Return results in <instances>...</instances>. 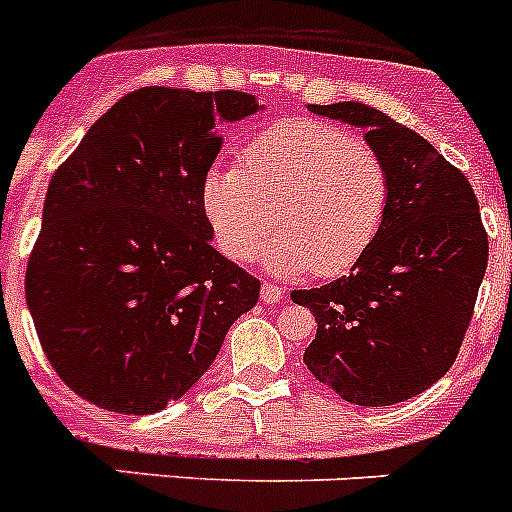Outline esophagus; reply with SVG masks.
Returning <instances> with one entry per match:
<instances>
[{"instance_id":"esophagus-1","label":"esophagus","mask_w":512,"mask_h":512,"mask_svg":"<svg viewBox=\"0 0 512 512\" xmlns=\"http://www.w3.org/2000/svg\"><path fill=\"white\" fill-rule=\"evenodd\" d=\"M284 297V292L279 287H274V284H264L261 287V300H264V305H274V302H279Z\"/></svg>"}]
</instances>
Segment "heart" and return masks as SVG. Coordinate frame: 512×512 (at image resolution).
Wrapping results in <instances>:
<instances>
[{"label": "heart", "mask_w": 512, "mask_h": 512, "mask_svg": "<svg viewBox=\"0 0 512 512\" xmlns=\"http://www.w3.org/2000/svg\"><path fill=\"white\" fill-rule=\"evenodd\" d=\"M390 200L382 158L348 130L284 120L253 138L243 166H217L202 179V210L215 241L235 261L266 251L274 274L338 277L369 251Z\"/></svg>", "instance_id": "heart-1"}]
</instances>
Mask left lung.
I'll return each instance as SVG.
<instances>
[{
	"label": "left lung",
	"instance_id": "1",
	"mask_svg": "<svg viewBox=\"0 0 512 512\" xmlns=\"http://www.w3.org/2000/svg\"><path fill=\"white\" fill-rule=\"evenodd\" d=\"M307 110L364 130L390 174V200L348 277L292 292L318 323L302 361L346 402H405L449 372L472 320L487 269L479 202L467 176L384 112L361 102Z\"/></svg>",
	"mask_w": 512,
	"mask_h": 512
}]
</instances>
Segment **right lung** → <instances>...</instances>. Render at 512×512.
I'll use <instances>...</instances> for the list:
<instances>
[{
    "label": "right lung",
    "instance_id": "right-lung-1",
    "mask_svg": "<svg viewBox=\"0 0 512 512\" xmlns=\"http://www.w3.org/2000/svg\"><path fill=\"white\" fill-rule=\"evenodd\" d=\"M246 92L143 87L104 112L48 184L25 274L40 346L87 402L151 415L210 369L259 279L212 248L202 179Z\"/></svg>",
    "mask_w": 512,
    "mask_h": 512
}]
</instances>
